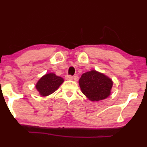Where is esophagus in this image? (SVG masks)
I'll return each mask as SVG.
<instances>
[{
	"label": "esophagus",
	"instance_id": "34e87169",
	"mask_svg": "<svg viewBox=\"0 0 147 147\" xmlns=\"http://www.w3.org/2000/svg\"><path fill=\"white\" fill-rule=\"evenodd\" d=\"M65 78H66L67 80H71V79H72V76L70 75H66L65 76Z\"/></svg>",
	"mask_w": 147,
	"mask_h": 147
}]
</instances>
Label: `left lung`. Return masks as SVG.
<instances>
[{
  "mask_svg": "<svg viewBox=\"0 0 147 147\" xmlns=\"http://www.w3.org/2000/svg\"><path fill=\"white\" fill-rule=\"evenodd\" d=\"M79 83L82 92L92 101L105 99L109 96L113 85L110 79L96 70L83 74Z\"/></svg>",
  "mask_w": 147,
  "mask_h": 147,
  "instance_id": "8db88e82",
  "label": "left lung"
}]
</instances>
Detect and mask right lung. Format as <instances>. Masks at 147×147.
I'll list each match as a JSON object with an SVG mask.
<instances>
[{"label":"right lung","mask_w":147,"mask_h":147,"mask_svg":"<svg viewBox=\"0 0 147 147\" xmlns=\"http://www.w3.org/2000/svg\"><path fill=\"white\" fill-rule=\"evenodd\" d=\"M63 82L61 77L56 76L53 73H49L42 77L36 84V88L40 95L48 96L55 92L59 86Z\"/></svg>","instance_id":"1"}]
</instances>
